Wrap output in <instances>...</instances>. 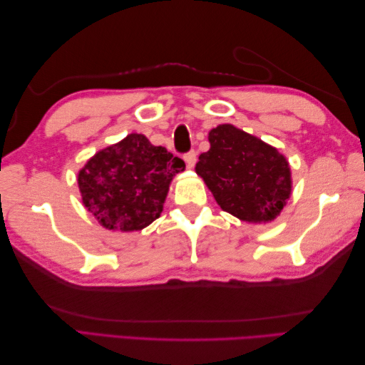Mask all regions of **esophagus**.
<instances>
[{
	"mask_svg": "<svg viewBox=\"0 0 365 365\" xmlns=\"http://www.w3.org/2000/svg\"><path fill=\"white\" fill-rule=\"evenodd\" d=\"M196 152L195 150H191V152H188V153H185L183 155V160H185V163H187V168H190V169H192L196 166V161H197V157H196Z\"/></svg>",
	"mask_w": 365,
	"mask_h": 365,
	"instance_id": "obj_1",
	"label": "esophagus"
}]
</instances>
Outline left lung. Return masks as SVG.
<instances>
[{"label":"left lung","instance_id":"1","mask_svg":"<svg viewBox=\"0 0 365 365\" xmlns=\"http://www.w3.org/2000/svg\"><path fill=\"white\" fill-rule=\"evenodd\" d=\"M196 174L224 212L251 224L274 221L292 195L289 160L260 138L221 123L208 131Z\"/></svg>","mask_w":365,"mask_h":365}]
</instances>
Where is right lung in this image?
Here are the masks:
<instances>
[{"instance_id": "right-lung-1", "label": "right lung", "mask_w": 365, "mask_h": 365, "mask_svg": "<svg viewBox=\"0 0 365 365\" xmlns=\"http://www.w3.org/2000/svg\"><path fill=\"white\" fill-rule=\"evenodd\" d=\"M185 163L144 135L130 133L91 157L78 173L88 212L108 230H143L160 218L169 187Z\"/></svg>"}]
</instances>
